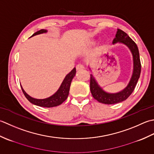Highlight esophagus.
Wrapping results in <instances>:
<instances>
[{"mask_svg": "<svg viewBox=\"0 0 154 154\" xmlns=\"http://www.w3.org/2000/svg\"><path fill=\"white\" fill-rule=\"evenodd\" d=\"M76 68L77 70H83V69H84V66L82 64H78L76 66Z\"/></svg>", "mask_w": 154, "mask_h": 154, "instance_id": "obj_1", "label": "esophagus"}]
</instances>
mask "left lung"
I'll return each instance as SVG.
<instances>
[{
	"label": "left lung",
	"instance_id": "obj_1",
	"mask_svg": "<svg viewBox=\"0 0 154 154\" xmlns=\"http://www.w3.org/2000/svg\"><path fill=\"white\" fill-rule=\"evenodd\" d=\"M118 42L124 44L130 50L133 56V73L127 86L117 93L106 92L100 86L93 75H90V91L92 95L94 98L98 100L99 102L105 104H114L126 100L134 90L141 73L140 54L136 44L126 33L120 29H118L116 38L113 40V44Z\"/></svg>",
	"mask_w": 154,
	"mask_h": 154
}]
</instances>
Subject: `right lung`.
<instances>
[{"mask_svg": "<svg viewBox=\"0 0 154 154\" xmlns=\"http://www.w3.org/2000/svg\"><path fill=\"white\" fill-rule=\"evenodd\" d=\"M46 32H47L46 30L42 29L37 31L36 32L33 34L32 36L38 35V34H40L46 33ZM76 68H74L73 70L66 76L58 90L56 91V92L52 96L45 99L34 98L30 96L29 94H27L26 92H25L24 89L23 88L22 86H21V88H22V90H23L25 97H26L27 100H29L30 102L33 103V104L40 106V107H45V108L55 107V106L60 105L61 103L62 102H64L68 98L72 80L73 78L75 76V75H76Z\"/></svg>", "mask_w": 154, "mask_h": 154, "instance_id": "add662e5", "label": "right lung"}]
</instances>
